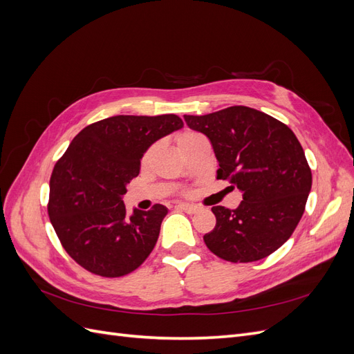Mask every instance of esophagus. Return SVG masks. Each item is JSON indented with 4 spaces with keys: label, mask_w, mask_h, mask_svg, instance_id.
<instances>
[{
    "label": "esophagus",
    "mask_w": 354,
    "mask_h": 354,
    "mask_svg": "<svg viewBox=\"0 0 354 354\" xmlns=\"http://www.w3.org/2000/svg\"><path fill=\"white\" fill-rule=\"evenodd\" d=\"M176 208L180 209V211H185L187 214H195L199 209L195 205H190V203H178V205H176Z\"/></svg>",
    "instance_id": "1"
}]
</instances>
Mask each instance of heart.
Masks as SVG:
<instances>
[{"instance_id":"obj_1","label":"heart","mask_w":354,"mask_h":354,"mask_svg":"<svg viewBox=\"0 0 354 354\" xmlns=\"http://www.w3.org/2000/svg\"><path fill=\"white\" fill-rule=\"evenodd\" d=\"M198 136H201V134H198V133H195V131H183V133H180V134L177 136V143H178L180 149L185 147L187 143H190V142L194 140V138H196ZM147 155H149V152L146 153L145 158H147Z\"/></svg>"}]
</instances>
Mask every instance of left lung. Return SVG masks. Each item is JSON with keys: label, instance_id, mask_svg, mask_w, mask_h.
<instances>
[{"label": "left lung", "instance_id": "8db88e82", "mask_svg": "<svg viewBox=\"0 0 354 354\" xmlns=\"http://www.w3.org/2000/svg\"><path fill=\"white\" fill-rule=\"evenodd\" d=\"M205 134L218 160L217 178L236 186V209L212 207L216 227L203 236L208 250L230 263L266 259L291 238L303 217L312 169L291 128L246 106L185 115Z\"/></svg>", "mask_w": 354, "mask_h": 354}]
</instances>
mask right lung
Listing matches in <instances>:
<instances>
[{
	"label": "right lung",
	"mask_w": 354,
	"mask_h": 354,
	"mask_svg": "<svg viewBox=\"0 0 354 354\" xmlns=\"http://www.w3.org/2000/svg\"><path fill=\"white\" fill-rule=\"evenodd\" d=\"M183 127L173 113L118 115L85 127L50 177L47 211L63 248L82 269L102 277L134 272L155 248L168 209L155 205L125 216V186L158 138Z\"/></svg>",
	"instance_id": "obj_1"
}]
</instances>
